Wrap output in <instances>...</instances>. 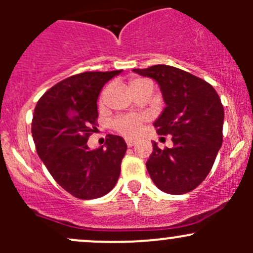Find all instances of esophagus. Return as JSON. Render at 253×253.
Returning <instances> with one entry per match:
<instances>
[{
  "mask_svg": "<svg viewBox=\"0 0 253 253\" xmlns=\"http://www.w3.org/2000/svg\"><path fill=\"white\" fill-rule=\"evenodd\" d=\"M126 144H127V147H133V145L136 144V141L132 138H126Z\"/></svg>",
  "mask_w": 253,
  "mask_h": 253,
  "instance_id": "34e87169",
  "label": "esophagus"
}]
</instances>
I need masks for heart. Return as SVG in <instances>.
<instances>
[{
	"label": "heart",
	"instance_id": "heart-1",
	"mask_svg": "<svg viewBox=\"0 0 253 253\" xmlns=\"http://www.w3.org/2000/svg\"><path fill=\"white\" fill-rule=\"evenodd\" d=\"M145 82H149V81L143 78L132 79L131 88L134 85H138V84L145 83ZM144 120H145L144 115H137V114L120 115V116H117L116 119L111 122V127L116 132L124 134V136L134 137L139 133V131H141L142 124Z\"/></svg>",
	"mask_w": 253,
	"mask_h": 253
}]
</instances>
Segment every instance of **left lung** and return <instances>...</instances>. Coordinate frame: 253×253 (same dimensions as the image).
I'll list each match as a JSON object with an SVG mask.
<instances>
[{
    "instance_id": "1",
    "label": "left lung",
    "mask_w": 253,
    "mask_h": 253,
    "mask_svg": "<svg viewBox=\"0 0 253 253\" xmlns=\"http://www.w3.org/2000/svg\"><path fill=\"white\" fill-rule=\"evenodd\" d=\"M160 86L165 109L154 122L158 134L172 136V148L153 152L145 163L159 190L182 195L207 177L223 143L224 108L215 89L203 79L167 65L133 70Z\"/></svg>"
}]
</instances>
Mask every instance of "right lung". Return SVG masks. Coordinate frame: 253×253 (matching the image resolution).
Segmentation results:
<instances>
[{
    "instance_id": "1",
    "label": "right lung",
    "mask_w": 253,
    "mask_h": 253,
    "mask_svg": "<svg viewBox=\"0 0 253 253\" xmlns=\"http://www.w3.org/2000/svg\"><path fill=\"white\" fill-rule=\"evenodd\" d=\"M121 72L71 76L48 89L35 106L32 134L38 154L56 182L79 200L103 197L119 180L125 139L108 134L106 149L93 150L86 142L96 128L100 90Z\"/></svg>"
}]
</instances>
